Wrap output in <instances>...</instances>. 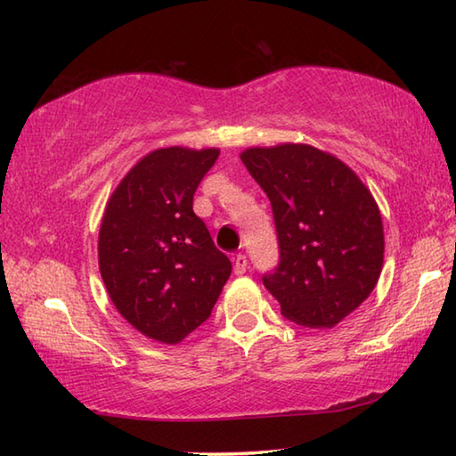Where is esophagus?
<instances>
[{"mask_svg": "<svg viewBox=\"0 0 456 456\" xmlns=\"http://www.w3.org/2000/svg\"><path fill=\"white\" fill-rule=\"evenodd\" d=\"M233 272L235 275H243L247 272V257L243 253H239V256L233 257Z\"/></svg>", "mask_w": 456, "mask_h": 456, "instance_id": "34e87169", "label": "esophagus"}]
</instances>
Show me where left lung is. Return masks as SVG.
<instances>
[{"instance_id":"1","label":"left lung","mask_w":456,"mask_h":456,"mask_svg":"<svg viewBox=\"0 0 456 456\" xmlns=\"http://www.w3.org/2000/svg\"><path fill=\"white\" fill-rule=\"evenodd\" d=\"M241 160L272 200L280 265L264 275L283 318L330 330L362 305L384 264L372 192L334 154L312 144L251 146Z\"/></svg>"}]
</instances>
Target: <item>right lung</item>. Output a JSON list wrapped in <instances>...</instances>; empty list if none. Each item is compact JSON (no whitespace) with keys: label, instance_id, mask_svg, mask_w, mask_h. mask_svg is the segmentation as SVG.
Listing matches in <instances>:
<instances>
[{"label":"right lung","instance_id":"add662e5","mask_svg":"<svg viewBox=\"0 0 456 456\" xmlns=\"http://www.w3.org/2000/svg\"><path fill=\"white\" fill-rule=\"evenodd\" d=\"M219 149H157L108 199L98 267L114 307L142 336L179 344L211 315L231 261L192 213Z\"/></svg>","mask_w":456,"mask_h":456}]
</instances>
